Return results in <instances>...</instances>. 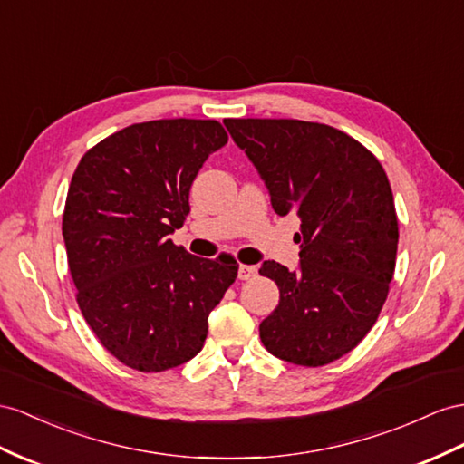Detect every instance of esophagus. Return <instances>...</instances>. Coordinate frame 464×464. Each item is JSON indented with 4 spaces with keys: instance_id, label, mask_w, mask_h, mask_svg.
<instances>
[{
    "instance_id": "obj_1",
    "label": "esophagus",
    "mask_w": 464,
    "mask_h": 464,
    "mask_svg": "<svg viewBox=\"0 0 464 464\" xmlns=\"http://www.w3.org/2000/svg\"><path fill=\"white\" fill-rule=\"evenodd\" d=\"M255 276H256V266H248V265L239 266V278L241 280H251Z\"/></svg>"
}]
</instances>
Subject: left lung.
Returning a JSON list of instances; mask_svg holds the SVG:
<instances>
[{
    "instance_id": "1",
    "label": "left lung",
    "mask_w": 464,
    "mask_h": 464,
    "mask_svg": "<svg viewBox=\"0 0 464 464\" xmlns=\"http://www.w3.org/2000/svg\"><path fill=\"white\" fill-rule=\"evenodd\" d=\"M255 164L278 216L302 225L300 266L265 260L280 302L258 331L268 353L324 366L353 351L376 324L394 276L398 218L374 154L343 130L298 119H223Z\"/></svg>"
}]
</instances>
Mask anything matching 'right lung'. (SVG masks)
Instances as JSON below:
<instances>
[{
  "instance_id": "obj_1",
  "label": "right lung",
  "mask_w": 464,
  "mask_h": 464,
  "mask_svg": "<svg viewBox=\"0 0 464 464\" xmlns=\"http://www.w3.org/2000/svg\"><path fill=\"white\" fill-rule=\"evenodd\" d=\"M225 142L213 119L135 123L90 149L70 182L63 237L78 305L102 345L135 371L194 359L237 278L235 260L199 258L170 239L194 178Z\"/></svg>"
}]
</instances>
